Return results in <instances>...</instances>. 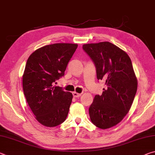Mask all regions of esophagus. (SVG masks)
Masks as SVG:
<instances>
[{
  "label": "esophagus",
  "mask_w": 155,
  "mask_h": 155,
  "mask_svg": "<svg viewBox=\"0 0 155 155\" xmlns=\"http://www.w3.org/2000/svg\"><path fill=\"white\" fill-rule=\"evenodd\" d=\"M81 95V94H79V93H77V92H73V97H75V98H78L80 97V96Z\"/></svg>",
  "instance_id": "34e87169"
}]
</instances>
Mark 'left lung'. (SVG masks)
Here are the masks:
<instances>
[{
	"instance_id": "left-lung-1",
	"label": "left lung",
	"mask_w": 155,
	"mask_h": 155,
	"mask_svg": "<svg viewBox=\"0 0 155 155\" xmlns=\"http://www.w3.org/2000/svg\"><path fill=\"white\" fill-rule=\"evenodd\" d=\"M83 50L94 63L97 79L105 81L106 85L89 107L91 121L99 128H110L127 114L136 94L137 81L131 60L110 42L85 44Z\"/></svg>"
}]
</instances>
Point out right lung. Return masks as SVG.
Listing matches in <instances>:
<instances>
[{
	"instance_id": "1",
	"label": "right lung",
	"mask_w": 155,
	"mask_h": 155,
	"mask_svg": "<svg viewBox=\"0 0 155 155\" xmlns=\"http://www.w3.org/2000/svg\"><path fill=\"white\" fill-rule=\"evenodd\" d=\"M77 44L55 43L36 50L27 61L23 88L27 102L37 121L47 127L64 122L72 94L54 86L63 77Z\"/></svg>"
}]
</instances>
